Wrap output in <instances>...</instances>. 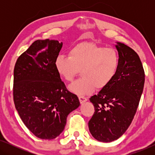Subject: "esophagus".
<instances>
[{"mask_svg":"<svg viewBox=\"0 0 155 155\" xmlns=\"http://www.w3.org/2000/svg\"><path fill=\"white\" fill-rule=\"evenodd\" d=\"M79 100H80V103L83 104L84 102H85V101H87V99L86 97H84L80 96V97H79Z\"/></svg>","mask_w":155,"mask_h":155,"instance_id":"34e87169","label":"esophagus"}]
</instances>
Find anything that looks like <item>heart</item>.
Masks as SVG:
<instances>
[{"instance_id": "obj_1", "label": "heart", "mask_w": 155, "mask_h": 155, "mask_svg": "<svg viewBox=\"0 0 155 155\" xmlns=\"http://www.w3.org/2000/svg\"><path fill=\"white\" fill-rule=\"evenodd\" d=\"M54 64L57 73L66 82H71L80 71L82 77L68 89L78 95H86L111 83L117 74L120 57L113 48L82 42L71 48L69 56H57Z\"/></svg>"}]
</instances>
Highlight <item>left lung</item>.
Segmentation results:
<instances>
[{
	"label": "left lung",
	"mask_w": 155,
	"mask_h": 155,
	"mask_svg": "<svg viewBox=\"0 0 155 155\" xmlns=\"http://www.w3.org/2000/svg\"><path fill=\"white\" fill-rule=\"evenodd\" d=\"M120 64L116 77L90 100L94 113L89 130L98 141L109 143L126 132L136 113L145 83V72L137 53L126 44L116 45Z\"/></svg>",
	"instance_id": "left-lung-1"
}]
</instances>
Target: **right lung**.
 <instances>
[{"instance_id": "obj_1", "label": "right lung", "mask_w": 155, "mask_h": 155, "mask_svg": "<svg viewBox=\"0 0 155 155\" xmlns=\"http://www.w3.org/2000/svg\"><path fill=\"white\" fill-rule=\"evenodd\" d=\"M63 43L37 40L19 56L14 68L13 99L27 128L41 139L51 140L64 130L68 114L80 106L55 68Z\"/></svg>"}]
</instances>
